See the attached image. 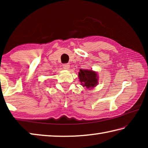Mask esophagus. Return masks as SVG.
<instances>
[{"mask_svg": "<svg viewBox=\"0 0 148 148\" xmlns=\"http://www.w3.org/2000/svg\"><path fill=\"white\" fill-rule=\"evenodd\" d=\"M62 66H63V69L65 70H69L70 69V64H63L62 65Z\"/></svg>", "mask_w": 148, "mask_h": 148, "instance_id": "1", "label": "esophagus"}]
</instances>
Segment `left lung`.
<instances>
[{
    "label": "left lung",
    "instance_id": "obj_1",
    "mask_svg": "<svg viewBox=\"0 0 148 148\" xmlns=\"http://www.w3.org/2000/svg\"><path fill=\"white\" fill-rule=\"evenodd\" d=\"M78 77L82 86L87 89L93 88L98 84V76L96 72L92 70H79Z\"/></svg>",
    "mask_w": 148,
    "mask_h": 148
}]
</instances>
